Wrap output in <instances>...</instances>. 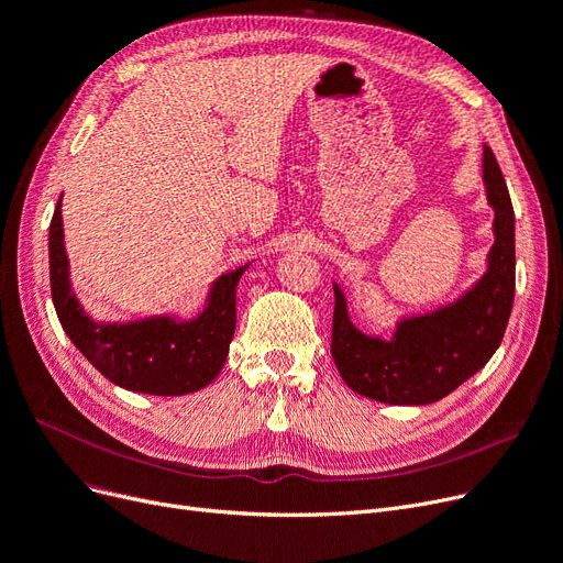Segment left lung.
<instances>
[{"instance_id":"8db88e82","label":"left lung","mask_w":563,"mask_h":563,"mask_svg":"<svg viewBox=\"0 0 563 563\" xmlns=\"http://www.w3.org/2000/svg\"><path fill=\"white\" fill-rule=\"evenodd\" d=\"M483 176L496 211V241L489 271L464 299L433 316L406 320L394 341H380L350 322L334 285L331 357L345 385L362 397L394 406L433 404L481 371L501 345L515 299V211L489 145Z\"/></svg>"}]
</instances>
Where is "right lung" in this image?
<instances>
[{"instance_id":"1","label":"right lung","mask_w":563,"mask_h":563,"mask_svg":"<svg viewBox=\"0 0 563 563\" xmlns=\"http://www.w3.org/2000/svg\"><path fill=\"white\" fill-rule=\"evenodd\" d=\"M48 257L59 324L101 376L130 391L155 397H180L216 380L234 339L236 285L247 264L213 285L211 299L197 320L151 318L130 324H97L82 313L71 292L59 201L51 220Z\"/></svg>"}]
</instances>
